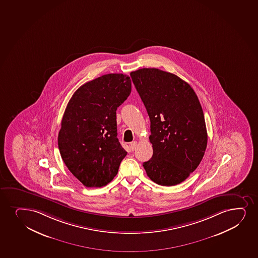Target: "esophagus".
<instances>
[{"instance_id":"34e87169","label":"esophagus","mask_w":258,"mask_h":258,"mask_svg":"<svg viewBox=\"0 0 258 258\" xmlns=\"http://www.w3.org/2000/svg\"><path fill=\"white\" fill-rule=\"evenodd\" d=\"M137 142H132V143H131V148L132 150H136V149H137Z\"/></svg>"}]
</instances>
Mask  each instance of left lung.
Masks as SVG:
<instances>
[{
    "label": "left lung",
    "mask_w": 258,
    "mask_h": 258,
    "mask_svg": "<svg viewBox=\"0 0 258 258\" xmlns=\"http://www.w3.org/2000/svg\"><path fill=\"white\" fill-rule=\"evenodd\" d=\"M131 76L150 119L153 156L143 163L147 175L158 185H178L197 168L207 146L197 95L179 77L156 68Z\"/></svg>",
    "instance_id": "1"
}]
</instances>
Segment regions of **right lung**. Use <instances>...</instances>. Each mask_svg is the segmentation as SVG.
I'll use <instances>...</instances> for the list:
<instances>
[{
    "instance_id": "right-lung-1",
    "label": "right lung",
    "mask_w": 258,
    "mask_h": 258,
    "mask_svg": "<svg viewBox=\"0 0 258 258\" xmlns=\"http://www.w3.org/2000/svg\"><path fill=\"white\" fill-rule=\"evenodd\" d=\"M131 92L130 77L110 73L80 86L67 104L58 149L71 173L86 187L111 181L127 155L117 139L116 109Z\"/></svg>"
}]
</instances>
